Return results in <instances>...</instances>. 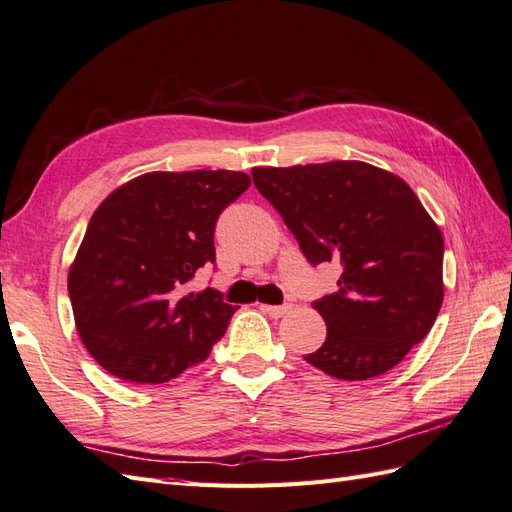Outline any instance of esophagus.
<instances>
[{
	"mask_svg": "<svg viewBox=\"0 0 512 512\" xmlns=\"http://www.w3.org/2000/svg\"><path fill=\"white\" fill-rule=\"evenodd\" d=\"M290 309L292 305H261V311L268 313L270 318H283Z\"/></svg>",
	"mask_w": 512,
	"mask_h": 512,
	"instance_id": "obj_1",
	"label": "esophagus"
}]
</instances>
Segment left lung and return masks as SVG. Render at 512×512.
I'll return each mask as SVG.
<instances>
[{
    "mask_svg": "<svg viewBox=\"0 0 512 512\" xmlns=\"http://www.w3.org/2000/svg\"><path fill=\"white\" fill-rule=\"evenodd\" d=\"M253 181L313 266L339 261V292L313 307L324 344L305 355L342 381H368L422 342L443 303V235L409 183L359 160L255 166Z\"/></svg>",
    "mask_w": 512,
    "mask_h": 512,
    "instance_id": "left-lung-1",
    "label": "left lung"
}]
</instances>
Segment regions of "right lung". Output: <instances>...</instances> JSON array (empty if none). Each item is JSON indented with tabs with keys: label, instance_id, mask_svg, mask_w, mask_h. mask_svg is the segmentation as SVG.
<instances>
[{
	"label": "right lung",
	"instance_id": "add662e5",
	"mask_svg": "<svg viewBox=\"0 0 512 512\" xmlns=\"http://www.w3.org/2000/svg\"><path fill=\"white\" fill-rule=\"evenodd\" d=\"M248 186L240 170H153L95 209L69 296L77 333L103 370L160 385L209 357L238 307L209 287L190 292V279L216 259V220Z\"/></svg>",
	"mask_w": 512,
	"mask_h": 512
}]
</instances>
